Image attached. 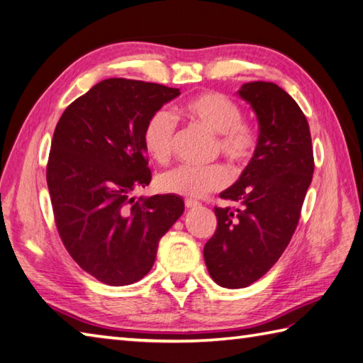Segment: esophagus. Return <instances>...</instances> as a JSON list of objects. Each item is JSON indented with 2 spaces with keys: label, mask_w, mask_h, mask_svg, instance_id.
Wrapping results in <instances>:
<instances>
[{
  "label": "esophagus",
  "mask_w": 363,
  "mask_h": 363,
  "mask_svg": "<svg viewBox=\"0 0 363 363\" xmlns=\"http://www.w3.org/2000/svg\"><path fill=\"white\" fill-rule=\"evenodd\" d=\"M184 205H186V208H196V206L201 205V202L194 201V199H186V201H184Z\"/></svg>",
  "instance_id": "1"
}]
</instances>
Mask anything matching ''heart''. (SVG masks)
<instances>
[{
  "instance_id": "obj_1",
  "label": "heart",
  "mask_w": 363,
  "mask_h": 363,
  "mask_svg": "<svg viewBox=\"0 0 363 363\" xmlns=\"http://www.w3.org/2000/svg\"><path fill=\"white\" fill-rule=\"evenodd\" d=\"M180 114L192 123L216 135L219 152L236 162H247L257 149V133L244 123L241 108L220 92H203L184 101ZM175 139V121L166 109H158L147 119L143 130V144L149 157L157 162H166L172 155ZM230 174L223 164L205 167L177 166L158 177V188L167 194L201 197L210 191L224 188Z\"/></svg>"
}]
</instances>
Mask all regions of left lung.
<instances>
[{"instance_id":"left-lung-1","label":"left lung","mask_w":363,"mask_h":363,"mask_svg":"<svg viewBox=\"0 0 363 363\" xmlns=\"http://www.w3.org/2000/svg\"><path fill=\"white\" fill-rule=\"evenodd\" d=\"M238 95L257 116V149L240 179L219 194L240 206H214L218 227L203 247L210 276L224 288L249 286L284 254L315 167L308 122L282 87L252 81Z\"/></svg>"}]
</instances>
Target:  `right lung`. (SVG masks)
I'll use <instances>...</instances> for the list:
<instances>
[{
  "instance_id": "obj_1",
  "label": "right lung",
  "mask_w": 363,
  "mask_h": 363,
  "mask_svg": "<svg viewBox=\"0 0 363 363\" xmlns=\"http://www.w3.org/2000/svg\"><path fill=\"white\" fill-rule=\"evenodd\" d=\"M180 89L109 78L59 119L47 183L59 236L73 260L111 286L135 284L152 269L161 236L184 211L175 194L139 197L152 180L143 130Z\"/></svg>"
}]
</instances>
